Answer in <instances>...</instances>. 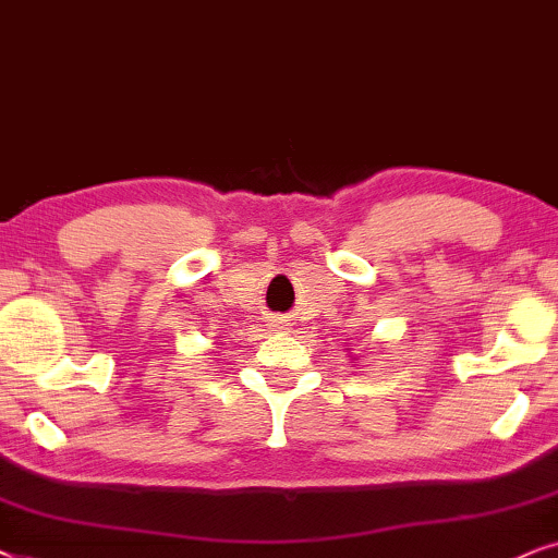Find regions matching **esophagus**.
Wrapping results in <instances>:
<instances>
[{
    "label": "esophagus",
    "instance_id": "1",
    "mask_svg": "<svg viewBox=\"0 0 558 558\" xmlns=\"http://www.w3.org/2000/svg\"><path fill=\"white\" fill-rule=\"evenodd\" d=\"M270 329H288V324H286V318H280V316H270Z\"/></svg>",
    "mask_w": 558,
    "mask_h": 558
}]
</instances>
